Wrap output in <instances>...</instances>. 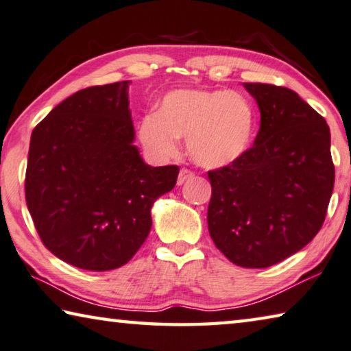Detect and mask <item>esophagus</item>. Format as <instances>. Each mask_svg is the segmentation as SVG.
Instances as JSON below:
<instances>
[{
  "mask_svg": "<svg viewBox=\"0 0 351 351\" xmlns=\"http://www.w3.org/2000/svg\"><path fill=\"white\" fill-rule=\"evenodd\" d=\"M194 177V174L191 171H188V169H180V172H179V177H177V185H183V183L185 182H188L189 179H193Z\"/></svg>",
  "mask_w": 351,
  "mask_h": 351,
  "instance_id": "obj_1",
  "label": "esophagus"
}]
</instances>
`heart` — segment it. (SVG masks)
Returning a JSON list of instances; mask_svg holds the SVG:
<instances>
[{
	"label": "heart",
	"mask_w": 351,
	"mask_h": 351,
	"mask_svg": "<svg viewBox=\"0 0 351 351\" xmlns=\"http://www.w3.org/2000/svg\"><path fill=\"white\" fill-rule=\"evenodd\" d=\"M255 135V108L244 95L227 90H176L166 95L158 113L141 119L138 136L155 158L166 160L186 138L193 162L221 169L243 158Z\"/></svg>",
	"instance_id": "b5f03b06"
}]
</instances>
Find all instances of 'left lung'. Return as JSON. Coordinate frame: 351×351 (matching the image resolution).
I'll use <instances>...</instances> for the list:
<instances>
[{
  "label": "left lung",
  "instance_id": "1",
  "mask_svg": "<svg viewBox=\"0 0 351 351\" xmlns=\"http://www.w3.org/2000/svg\"><path fill=\"white\" fill-rule=\"evenodd\" d=\"M260 108V130L243 158L210 171L208 232L241 267L263 269L297 254L325 221L335 165L330 128L295 91L244 84Z\"/></svg>",
  "mask_w": 351,
  "mask_h": 351
}]
</instances>
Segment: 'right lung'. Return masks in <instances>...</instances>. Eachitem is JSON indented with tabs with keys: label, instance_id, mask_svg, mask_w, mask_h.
Here are the masks:
<instances>
[{
	"label": "right lung",
	"instance_id": "add662e5",
	"mask_svg": "<svg viewBox=\"0 0 351 351\" xmlns=\"http://www.w3.org/2000/svg\"><path fill=\"white\" fill-rule=\"evenodd\" d=\"M129 80L66 97L32 130L26 204L51 254L85 271L121 267L152 227L179 166L145 163L134 145Z\"/></svg>",
	"mask_w": 351,
	"mask_h": 351
}]
</instances>
